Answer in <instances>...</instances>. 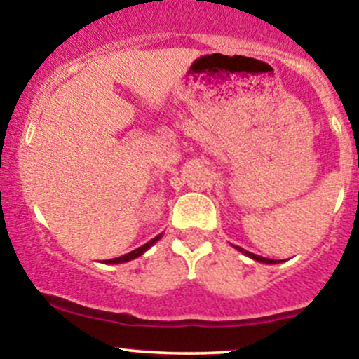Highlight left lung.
I'll return each mask as SVG.
<instances>
[{
    "mask_svg": "<svg viewBox=\"0 0 359 359\" xmlns=\"http://www.w3.org/2000/svg\"><path fill=\"white\" fill-rule=\"evenodd\" d=\"M234 248H236L238 251H241L243 255H246V257H250L251 259H255V262H259V263H280L278 259H270V258H263V257H259V255H255V253H250V251H246V250H243L241 246H234Z\"/></svg>",
    "mask_w": 359,
    "mask_h": 359,
    "instance_id": "1",
    "label": "left lung"
}]
</instances>
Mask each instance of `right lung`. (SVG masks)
I'll use <instances>...</instances> for the list:
<instances>
[{
    "mask_svg": "<svg viewBox=\"0 0 359 359\" xmlns=\"http://www.w3.org/2000/svg\"><path fill=\"white\" fill-rule=\"evenodd\" d=\"M162 234H163V233L156 234V236L154 238V240H150V241H148V243H145V245H143V246H140V248H137V250L130 251V253L123 255V257H119V258H113V259H104V262H102V263H109V265H114V263H126V262H130V259H135V258L142 257V255L145 253L147 250H150L151 246H154L155 243L158 241L160 238H162Z\"/></svg>",
    "mask_w": 359,
    "mask_h": 359,
    "instance_id": "right-lung-1",
    "label": "right lung"
}]
</instances>
